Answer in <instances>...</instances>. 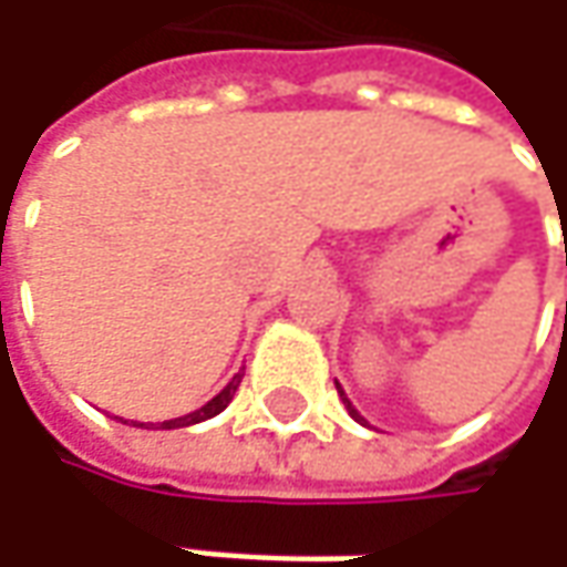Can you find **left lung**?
<instances>
[{
	"label": "left lung",
	"instance_id": "left-lung-1",
	"mask_svg": "<svg viewBox=\"0 0 567 567\" xmlns=\"http://www.w3.org/2000/svg\"><path fill=\"white\" fill-rule=\"evenodd\" d=\"M338 394H340V401L347 403V410H350V416H353V420H357V423H365V420H362L360 413H357V410H353V403L347 401V394H343V388H340V384H338Z\"/></svg>",
	"mask_w": 567,
	"mask_h": 567
}]
</instances>
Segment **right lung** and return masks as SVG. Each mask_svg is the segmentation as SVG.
<instances>
[{
  "mask_svg": "<svg viewBox=\"0 0 567 567\" xmlns=\"http://www.w3.org/2000/svg\"><path fill=\"white\" fill-rule=\"evenodd\" d=\"M239 381H243V372H236L229 384L217 394V398H210V401L202 406V410H195V413H188V416H176V420H164V423H157L161 429H183V425H195V423H205L210 416H217L220 410H227V403L233 401V394H236V388H239ZM135 425H144V423H135ZM154 425V423H151Z\"/></svg>",
  "mask_w": 567,
  "mask_h": 567,
  "instance_id": "1",
  "label": "right lung"
}]
</instances>
